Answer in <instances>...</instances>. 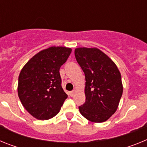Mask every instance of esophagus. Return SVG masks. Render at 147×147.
Listing matches in <instances>:
<instances>
[{
    "label": "esophagus",
    "mask_w": 147,
    "mask_h": 147,
    "mask_svg": "<svg viewBox=\"0 0 147 147\" xmlns=\"http://www.w3.org/2000/svg\"><path fill=\"white\" fill-rule=\"evenodd\" d=\"M74 94H75V90H73V91L70 92V96H71V97L74 96Z\"/></svg>",
    "instance_id": "esophagus-1"
}]
</instances>
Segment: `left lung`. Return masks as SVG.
Here are the masks:
<instances>
[{"label": "left lung", "mask_w": 147, "mask_h": 147, "mask_svg": "<svg viewBox=\"0 0 147 147\" xmlns=\"http://www.w3.org/2000/svg\"><path fill=\"white\" fill-rule=\"evenodd\" d=\"M76 61L85 76V102L82 115L95 123L106 121L119 107L123 93L121 76L113 61L96 48H77Z\"/></svg>", "instance_id": "left-lung-1"}]
</instances>
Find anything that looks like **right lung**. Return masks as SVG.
Returning a JSON list of instances; mask_svg holds the SVG:
<instances>
[{"mask_svg": "<svg viewBox=\"0 0 147 147\" xmlns=\"http://www.w3.org/2000/svg\"><path fill=\"white\" fill-rule=\"evenodd\" d=\"M71 49L52 46L40 51L23 66L18 77V93L22 105L35 119L55 116L67 98L62 88L59 68Z\"/></svg>", "mask_w": 147, "mask_h": 147, "instance_id": "1", "label": "right lung"}]
</instances>
